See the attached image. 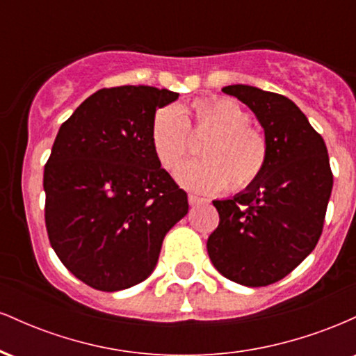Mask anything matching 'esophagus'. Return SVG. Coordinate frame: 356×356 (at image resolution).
<instances>
[{"label":"esophagus","instance_id":"esophagus-1","mask_svg":"<svg viewBox=\"0 0 356 356\" xmlns=\"http://www.w3.org/2000/svg\"><path fill=\"white\" fill-rule=\"evenodd\" d=\"M187 199H189V204H191V206H197V204L206 202V201H204L202 197H197V195H194V194H189V197H187Z\"/></svg>","mask_w":356,"mask_h":356}]
</instances>
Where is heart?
Wrapping results in <instances>:
<instances>
[{
  "instance_id": "heart-1",
  "label": "heart",
  "mask_w": 356,
  "mask_h": 356,
  "mask_svg": "<svg viewBox=\"0 0 356 356\" xmlns=\"http://www.w3.org/2000/svg\"><path fill=\"white\" fill-rule=\"evenodd\" d=\"M195 130L212 132L204 142L201 161L184 164L175 179L186 189L212 194L226 189H244L263 172L268 161V142L251 125V115L231 99H199L186 107H164L150 122V145L164 169L175 170L189 152V120Z\"/></svg>"
}]
</instances>
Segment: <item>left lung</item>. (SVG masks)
Segmentation results:
<instances>
[{
	"label": "left lung",
	"instance_id": "8db88e82",
	"mask_svg": "<svg viewBox=\"0 0 356 356\" xmlns=\"http://www.w3.org/2000/svg\"><path fill=\"white\" fill-rule=\"evenodd\" d=\"M222 92L256 115L268 161L243 192L212 201L219 226L207 239V252L224 277L259 288L283 280L316 246L333 174L325 140L295 102L251 85Z\"/></svg>",
	"mask_w": 356,
	"mask_h": 356
}]
</instances>
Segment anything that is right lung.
Instances as JSON below:
<instances>
[{
  "label": "right lung",
  "instance_id": "right-lung-1",
  "mask_svg": "<svg viewBox=\"0 0 356 356\" xmlns=\"http://www.w3.org/2000/svg\"><path fill=\"white\" fill-rule=\"evenodd\" d=\"M179 93L145 85L102 88L56 134L44 165V222L65 268L100 291L152 275L162 241L189 211L155 159L150 122Z\"/></svg>",
  "mask_w": 356,
  "mask_h": 356
}]
</instances>
